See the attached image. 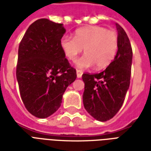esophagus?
<instances>
[{"label":"esophagus","instance_id":"esophagus-1","mask_svg":"<svg viewBox=\"0 0 151 151\" xmlns=\"http://www.w3.org/2000/svg\"><path fill=\"white\" fill-rule=\"evenodd\" d=\"M82 70H79V69H77V77L80 78H82Z\"/></svg>","mask_w":151,"mask_h":151}]
</instances>
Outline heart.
<instances>
[{"instance_id": "b5f03b06", "label": "heart", "mask_w": 151, "mask_h": 151, "mask_svg": "<svg viewBox=\"0 0 151 151\" xmlns=\"http://www.w3.org/2000/svg\"><path fill=\"white\" fill-rule=\"evenodd\" d=\"M60 46L65 56L74 61L84 48V56L77 61L81 69L90 68L95 65L101 69L109 65L119 48V39L116 31L100 26L79 28L74 38L65 35L60 40Z\"/></svg>"}]
</instances>
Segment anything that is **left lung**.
<instances>
[{
	"label": "left lung",
	"instance_id": "obj_1",
	"mask_svg": "<svg viewBox=\"0 0 151 151\" xmlns=\"http://www.w3.org/2000/svg\"><path fill=\"white\" fill-rule=\"evenodd\" d=\"M116 27L119 48L113 61L101 73L82 74L84 108L91 116L103 122L111 119L120 110L130 84L132 47L124 30L118 23Z\"/></svg>",
	"mask_w": 151,
	"mask_h": 151
}]
</instances>
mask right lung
<instances>
[{
  "mask_svg": "<svg viewBox=\"0 0 151 151\" xmlns=\"http://www.w3.org/2000/svg\"><path fill=\"white\" fill-rule=\"evenodd\" d=\"M61 23L41 18L28 27L18 47L16 76L22 100L38 118L56 112L66 88L77 78L60 46Z\"/></svg>",
  "mask_w": 151,
  "mask_h": 151,
  "instance_id": "right-lung-1",
  "label": "right lung"
}]
</instances>
